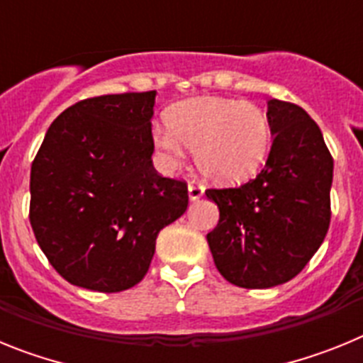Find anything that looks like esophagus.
Wrapping results in <instances>:
<instances>
[{"mask_svg": "<svg viewBox=\"0 0 363 363\" xmlns=\"http://www.w3.org/2000/svg\"><path fill=\"white\" fill-rule=\"evenodd\" d=\"M203 185L198 184V182H191V184H189V198H191L192 201L200 200V198L203 196Z\"/></svg>", "mask_w": 363, "mask_h": 363, "instance_id": "34e87169", "label": "esophagus"}]
</instances>
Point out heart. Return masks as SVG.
<instances>
[{"instance_id": "heart-1", "label": "heart", "mask_w": 363, "mask_h": 363, "mask_svg": "<svg viewBox=\"0 0 363 363\" xmlns=\"http://www.w3.org/2000/svg\"><path fill=\"white\" fill-rule=\"evenodd\" d=\"M169 130H154V145L167 167L176 169L185 150L205 178L216 184H242L265 162L271 125L255 104L223 98H194L167 112Z\"/></svg>"}]
</instances>
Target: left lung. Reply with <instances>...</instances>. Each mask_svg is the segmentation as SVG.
<instances>
[{
  "label": "left lung",
  "mask_w": 363,
  "mask_h": 363,
  "mask_svg": "<svg viewBox=\"0 0 363 363\" xmlns=\"http://www.w3.org/2000/svg\"><path fill=\"white\" fill-rule=\"evenodd\" d=\"M267 107L274 140L262 172L240 187L205 191L220 209L207 234L214 265L245 289L293 280L331 223L333 156L322 130L291 101L271 99Z\"/></svg>",
  "instance_id": "8db88e82"
}]
</instances>
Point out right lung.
I'll return each mask as SVG.
<instances>
[{
    "label": "right lung",
    "instance_id": "obj_1",
    "mask_svg": "<svg viewBox=\"0 0 363 363\" xmlns=\"http://www.w3.org/2000/svg\"><path fill=\"white\" fill-rule=\"evenodd\" d=\"M156 91L86 98L49 127L30 169V225L67 281L120 293L143 280L156 238L189 205L152 167Z\"/></svg>",
    "mask_w": 363,
    "mask_h": 363
}]
</instances>
